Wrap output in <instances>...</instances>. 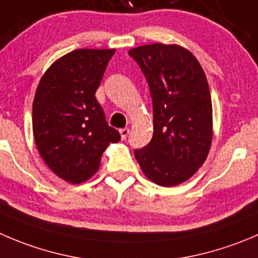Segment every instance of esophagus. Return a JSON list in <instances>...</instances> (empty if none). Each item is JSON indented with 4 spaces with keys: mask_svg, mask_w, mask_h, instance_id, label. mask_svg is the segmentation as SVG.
Segmentation results:
<instances>
[{
    "mask_svg": "<svg viewBox=\"0 0 258 258\" xmlns=\"http://www.w3.org/2000/svg\"><path fill=\"white\" fill-rule=\"evenodd\" d=\"M119 134H121V137H122V140H126V137L128 136V134H130V130L127 128H121L119 130Z\"/></svg>",
    "mask_w": 258,
    "mask_h": 258,
    "instance_id": "esophagus-1",
    "label": "esophagus"
}]
</instances>
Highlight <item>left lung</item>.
<instances>
[{
    "label": "left lung",
    "instance_id": "8db88e82",
    "mask_svg": "<svg viewBox=\"0 0 258 258\" xmlns=\"http://www.w3.org/2000/svg\"><path fill=\"white\" fill-rule=\"evenodd\" d=\"M149 84L154 135L135 150L144 174L161 186L181 184L196 174L212 142L208 82L196 56L177 45L151 44L130 50Z\"/></svg>",
    "mask_w": 258,
    "mask_h": 258
}]
</instances>
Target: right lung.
Wrapping results in <instances>:
<instances>
[{
	"mask_svg": "<svg viewBox=\"0 0 258 258\" xmlns=\"http://www.w3.org/2000/svg\"><path fill=\"white\" fill-rule=\"evenodd\" d=\"M113 54V49L74 50L47 69L35 93L37 150L57 176L73 184L89 179L107 145L121 140L94 96Z\"/></svg>",
	"mask_w": 258,
	"mask_h": 258,
	"instance_id": "obj_1",
	"label": "right lung"
}]
</instances>
